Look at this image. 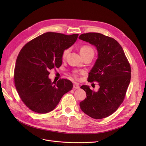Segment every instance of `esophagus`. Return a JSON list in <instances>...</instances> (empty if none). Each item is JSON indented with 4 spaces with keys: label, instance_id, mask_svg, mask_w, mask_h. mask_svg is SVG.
Segmentation results:
<instances>
[{
    "label": "esophagus",
    "instance_id": "obj_1",
    "mask_svg": "<svg viewBox=\"0 0 146 146\" xmlns=\"http://www.w3.org/2000/svg\"><path fill=\"white\" fill-rule=\"evenodd\" d=\"M80 87L79 86V85L78 83H74L73 84V89H79Z\"/></svg>",
    "mask_w": 146,
    "mask_h": 146
}]
</instances>
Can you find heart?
Here are the masks:
<instances>
[{
    "mask_svg": "<svg viewBox=\"0 0 146 146\" xmlns=\"http://www.w3.org/2000/svg\"><path fill=\"white\" fill-rule=\"evenodd\" d=\"M70 48H66L64 50V51L62 52V58H64L67 56V54L69 52V51H70ZM80 52L81 54H86L89 52H94V50L90 47V46L85 45H83L82 47L80 48ZM73 76L75 78H78V74L76 72H74L73 73Z\"/></svg>",
    "mask_w": 146,
    "mask_h": 146,
    "instance_id": "1",
    "label": "heart"
}]
</instances>
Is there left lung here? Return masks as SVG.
Here are the masks:
<instances>
[{"mask_svg": "<svg viewBox=\"0 0 146 146\" xmlns=\"http://www.w3.org/2000/svg\"><path fill=\"white\" fill-rule=\"evenodd\" d=\"M80 40L96 47L98 57L89 73V82H98V92L83 85L87 97L80 103L82 111L94 119H102L115 112L123 102L131 80V66L119 42L100 33L81 34Z\"/></svg>", "mask_w": 146, "mask_h": 146, "instance_id": "1", "label": "left lung"}]
</instances>
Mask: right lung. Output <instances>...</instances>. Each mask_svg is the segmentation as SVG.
Segmentation results:
<instances>
[{
  "instance_id": "add662e5",
  "label": "right lung",
  "mask_w": 146,
  "mask_h": 146,
  "mask_svg": "<svg viewBox=\"0 0 146 146\" xmlns=\"http://www.w3.org/2000/svg\"><path fill=\"white\" fill-rule=\"evenodd\" d=\"M79 34L46 33L27 42L21 50L14 70V82L22 102L39 113L54 109L72 82L60 79L51 83L49 70L62 64V52L76 42Z\"/></svg>"
}]
</instances>
